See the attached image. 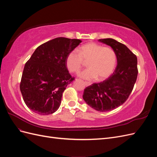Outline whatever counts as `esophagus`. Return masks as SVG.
<instances>
[{
    "label": "esophagus",
    "instance_id": "esophagus-1",
    "mask_svg": "<svg viewBox=\"0 0 157 157\" xmlns=\"http://www.w3.org/2000/svg\"><path fill=\"white\" fill-rule=\"evenodd\" d=\"M84 83H85V85H86V86H90V85H91V83L90 82H84Z\"/></svg>",
    "mask_w": 157,
    "mask_h": 157
}]
</instances>
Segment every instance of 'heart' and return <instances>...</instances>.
I'll return each instance as SVG.
<instances>
[{"label":"heart","instance_id":"b5f03b06","mask_svg":"<svg viewBox=\"0 0 157 157\" xmlns=\"http://www.w3.org/2000/svg\"><path fill=\"white\" fill-rule=\"evenodd\" d=\"M77 50L71 51L66 58V65L71 73H77L82 69L84 61L87 62L88 69L79 74L86 80H105L110 76L116 65V54L110 47L96 42H88Z\"/></svg>","mask_w":157,"mask_h":157}]
</instances>
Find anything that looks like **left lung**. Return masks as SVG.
Segmentation results:
<instances>
[{"instance_id":"1","label":"left lung","mask_w":157,"mask_h":157,"mask_svg":"<svg viewBox=\"0 0 157 157\" xmlns=\"http://www.w3.org/2000/svg\"><path fill=\"white\" fill-rule=\"evenodd\" d=\"M110 46L117 59L113 73L99 83H94L84 90L83 99L88 105L100 112L113 110L129 97L136 83L138 70L136 56L127 46L113 39H99Z\"/></svg>"}]
</instances>
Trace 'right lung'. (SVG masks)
Returning <instances> with one entry per match:
<instances>
[{
  "label": "right lung",
  "instance_id": "add662e5",
  "mask_svg": "<svg viewBox=\"0 0 157 157\" xmlns=\"http://www.w3.org/2000/svg\"><path fill=\"white\" fill-rule=\"evenodd\" d=\"M82 41L58 37L41 44L28 60L20 85L23 101L41 115L59 109L62 94L75 79L66 65V58Z\"/></svg>",
  "mask_w": 157,
  "mask_h": 157
}]
</instances>
